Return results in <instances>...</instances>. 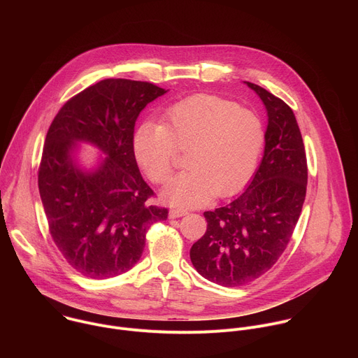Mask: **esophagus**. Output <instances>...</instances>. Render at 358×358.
Here are the masks:
<instances>
[{
	"instance_id": "obj_1",
	"label": "esophagus",
	"mask_w": 358,
	"mask_h": 358,
	"mask_svg": "<svg viewBox=\"0 0 358 358\" xmlns=\"http://www.w3.org/2000/svg\"><path fill=\"white\" fill-rule=\"evenodd\" d=\"M187 215V211L185 210H181V208H171L170 210V218L174 220V218H180V217H184Z\"/></svg>"
}]
</instances>
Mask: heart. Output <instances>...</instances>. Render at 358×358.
I'll use <instances>...</instances> for the list:
<instances>
[{"mask_svg": "<svg viewBox=\"0 0 358 358\" xmlns=\"http://www.w3.org/2000/svg\"><path fill=\"white\" fill-rule=\"evenodd\" d=\"M264 143L257 113L214 94H195L169 108L163 124L141 123L133 134V152L148 180L163 184L178 150H188V170L167 184L163 196L177 207H199L215 194L241 189L258 166Z\"/></svg>", "mask_w": 358, "mask_h": 358, "instance_id": "1", "label": "heart"}]
</instances>
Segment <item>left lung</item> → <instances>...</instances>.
<instances>
[{
	"label": "left lung",
	"mask_w": 358,
	"mask_h": 358,
	"mask_svg": "<svg viewBox=\"0 0 358 358\" xmlns=\"http://www.w3.org/2000/svg\"><path fill=\"white\" fill-rule=\"evenodd\" d=\"M246 85L268 110L262 163L236 199L203 213L207 231L189 250L196 272L227 287L258 279L278 262L299 221L308 187V160L293 110L266 89Z\"/></svg>",
	"instance_id": "left-lung-1"
}]
</instances>
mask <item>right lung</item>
Returning a JSON list of instances; mask_svg holds the SVG:
<instances>
[{"instance_id":"1","label":"right lung","mask_w":358,"mask_h":358,"mask_svg":"<svg viewBox=\"0 0 358 358\" xmlns=\"http://www.w3.org/2000/svg\"><path fill=\"white\" fill-rule=\"evenodd\" d=\"M167 90L150 82L105 79L71 97L46 133L38 187L48 228L66 262L90 279L131 269L148 228L169 210L150 206L155 196L133 152L140 112ZM76 141H90L108 157L93 173L74 164Z\"/></svg>"}]
</instances>
